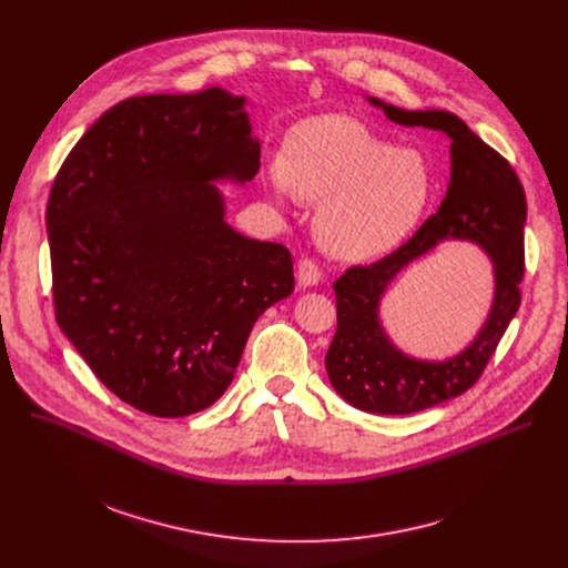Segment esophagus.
Segmentation results:
<instances>
[{
  "instance_id": "34e87169",
  "label": "esophagus",
  "mask_w": 568,
  "mask_h": 568,
  "mask_svg": "<svg viewBox=\"0 0 568 568\" xmlns=\"http://www.w3.org/2000/svg\"><path fill=\"white\" fill-rule=\"evenodd\" d=\"M296 281L301 287H312L321 281V270L312 258H301L296 265Z\"/></svg>"
}]
</instances>
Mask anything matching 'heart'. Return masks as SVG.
<instances>
[{
  "label": "heart",
  "mask_w": 568,
  "mask_h": 568,
  "mask_svg": "<svg viewBox=\"0 0 568 568\" xmlns=\"http://www.w3.org/2000/svg\"><path fill=\"white\" fill-rule=\"evenodd\" d=\"M267 178L278 197L321 204L316 237L344 261L379 256L409 235L427 209L432 173L423 154L399 150L348 116L294 128Z\"/></svg>",
  "instance_id": "obj_1"
}]
</instances>
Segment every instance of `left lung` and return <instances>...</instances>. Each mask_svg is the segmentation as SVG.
<instances>
[{
	"label": "left lung",
	"mask_w": 568,
	"mask_h": 568,
	"mask_svg": "<svg viewBox=\"0 0 568 568\" xmlns=\"http://www.w3.org/2000/svg\"><path fill=\"white\" fill-rule=\"evenodd\" d=\"M399 125L440 130L452 139V180L438 213L377 263L348 267L333 285L337 333L326 353L335 390L353 407L409 416L465 393L495 355L519 310L526 195L508 161L445 110H399L368 99ZM443 239H469L496 265V301L477 339L456 358L423 363L399 354L378 323V301L394 274Z\"/></svg>",
	"instance_id": "obj_1"
}]
</instances>
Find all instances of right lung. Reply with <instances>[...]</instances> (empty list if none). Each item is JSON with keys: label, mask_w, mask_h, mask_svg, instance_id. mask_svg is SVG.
I'll return each mask as SVG.
<instances>
[{"label": "right lung", "mask_w": 568, "mask_h": 568, "mask_svg": "<svg viewBox=\"0 0 568 568\" xmlns=\"http://www.w3.org/2000/svg\"><path fill=\"white\" fill-rule=\"evenodd\" d=\"M261 169L245 97H132L71 148L47 204L55 321L130 407L197 414L226 390L292 254L224 222L215 182Z\"/></svg>", "instance_id": "obj_1"}]
</instances>
